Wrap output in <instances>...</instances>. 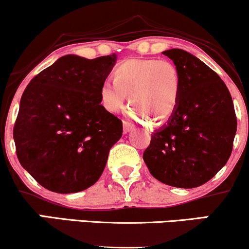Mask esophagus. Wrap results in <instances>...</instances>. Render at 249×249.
<instances>
[{
    "mask_svg": "<svg viewBox=\"0 0 249 249\" xmlns=\"http://www.w3.org/2000/svg\"><path fill=\"white\" fill-rule=\"evenodd\" d=\"M133 128H134V125L131 124L130 122H123V131H124V133L130 132V131H132Z\"/></svg>",
    "mask_w": 249,
    "mask_h": 249,
    "instance_id": "esophagus-1",
    "label": "esophagus"
}]
</instances>
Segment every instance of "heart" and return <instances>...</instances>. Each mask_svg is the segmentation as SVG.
I'll use <instances>...</instances> for the list:
<instances>
[{
  "label": "heart",
  "instance_id": "heart-1",
  "mask_svg": "<svg viewBox=\"0 0 249 249\" xmlns=\"http://www.w3.org/2000/svg\"><path fill=\"white\" fill-rule=\"evenodd\" d=\"M115 82L107 79L99 89L103 107L108 112L122 110L127 97L134 107L133 115L152 117L164 122L172 115L179 101L180 76L167 59L144 58L122 62L113 72Z\"/></svg>",
  "mask_w": 249,
  "mask_h": 249
}]
</instances>
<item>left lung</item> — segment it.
Wrapping results in <instances>:
<instances>
[{
	"label": "left lung",
	"instance_id": "8db88e82",
	"mask_svg": "<svg viewBox=\"0 0 249 249\" xmlns=\"http://www.w3.org/2000/svg\"><path fill=\"white\" fill-rule=\"evenodd\" d=\"M180 76V93L167 124L151 134L142 154L150 173L173 187L207 182L232 153L236 116L230 91L216 72L181 49L162 51Z\"/></svg>",
	"mask_w": 249,
	"mask_h": 249
}]
</instances>
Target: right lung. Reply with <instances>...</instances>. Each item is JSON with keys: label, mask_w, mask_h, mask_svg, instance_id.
Returning a JSON list of instances; mask_svg holds the SVG:
<instances>
[{"label": "right lung", "mask_w": 249, "mask_h": 249, "mask_svg": "<svg viewBox=\"0 0 249 249\" xmlns=\"http://www.w3.org/2000/svg\"><path fill=\"white\" fill-rule=\"evenodd\" d=\"M116 53L58 58L31 79L14 125L16 154L47 190L76 193L92 186L121 139L123 123L101 105L99 89Z\"/></svg>", "instance_id": "1"}]
</instances>
